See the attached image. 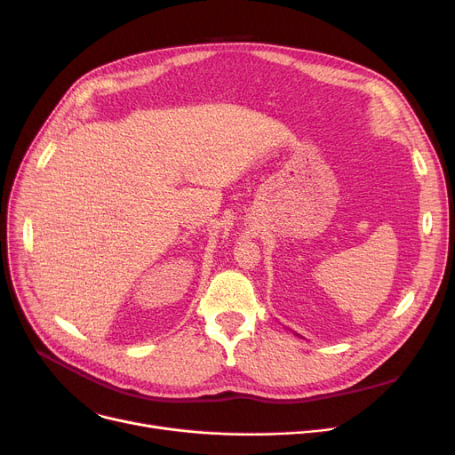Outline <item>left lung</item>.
<instances>
[{
  "instance_id": "left-lung-1",
  "label": "left lung",
  "mask_w": 455,
  "mask_h": 455,
  "mask_svg": "<svg viewBox=\"0 0 455 455\" xmlns=\"http://www.w3.org/2000/svg\"><path fill=\"white\" fill-rule=\"evenodd\" d=\"M293 333H295V331H293ZM295 336H299V333H295Z\"/></svg>"
}]
</instances>
